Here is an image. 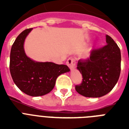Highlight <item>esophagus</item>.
I'll return each instance as SVG.
<instances>
[{"instance_id": "obj_1", "label": "esophagus", "mask_w": 129, "mask_h": 129, "mask_svg": "<svg viewBox=\"0 0 129 129\" xmlns=\"http://www.w3.org/2000/svg\"><path fill=\"white\" fill-rule=\"evenodd\" d=\"M67 65L70 68V70H74L76 66V61L74 58H69L66 62Z\"/></svg>"}]
</instances>
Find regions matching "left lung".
Returning <instances> with one entry per match:
<instances>
[{"label":"left lung","instance_id":"left-lung-1","mask_svg":"<svg viewBox=\"0 0 129 129\" xmlns=\"http://www.w3.org/2000/svg\"><path fill=\"white\" fill-rule=\"evenodd\" d=\"M107 44L93 49L90 57L80 59L77 69L82 75L81 84L76 86L79 94L89 98H99L110 92L120 74V50L114 41L106 35Z\"/></svg>","mask_w":129,"mask_h":129}]
</instances>
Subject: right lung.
I'll list each match as a JSON object with an SVG mask.
<instances>
[{"instance_id": "add662e5", "label": "right lung", "mask_w": 129, "mask_h": 129, "mask_svg": "<svg viewBox=\"0 0 129 129\" xmlns=\"http://www.w3.org/2000/svg\"><path fill=\"white\" fill-rule=\"evenodd\" d=\"M25 29L15 39L10 55V72L20 90L31 96H43L53 90L57 78L70 71L66 65L53 62H37L27 56L24 42L32 30Z\"/></svg>"}]
</instances>
